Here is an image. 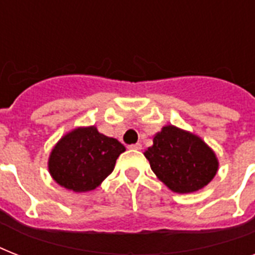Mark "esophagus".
Returning a JSON list of instances; mask_svg holds the SVG:
<instances>
[{"label":"esophagus","instance_id":"esophagus-1","mask_svg":"<svg viewBox=\"0 0 255 255\" xmlns=\"http://www.w3.org/2000/svg\"><path fill=\"white\" fill-rule=\"evenodd\" d=\"M129 149H136V151H140L141 149V144L140 143H136V144H132V145H129Z\"/></svg>","mask_w":255,"mask_h":255}]
</instances>
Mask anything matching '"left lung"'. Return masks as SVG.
<instances>
[{
    "label": "left lung",
    "instance_id": "obj_1",
    "mask_svg": "<svg viewBox=\"0 0 255 255\" xmlns=\"http://www.w3.org/2000/svg\"><path fill=\"white\" fill-rule=\"evenodd\" d=\"M144 156L160 181L176 193L201 189L213 180L218 169L213 149L197 135L174 126L161 128Z\"/></svg>",
    "mask_w": 255,
    "mask_h": 255
}]
</instances>
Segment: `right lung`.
<instances>
[{
    "label": "right lung",
    "instance_id": "1",
    "mask_svg": "<svg viewBox=\"0 0 255 255\" xmlns=\"http://www.w3.org/2000/svg\"><path fill=\"white\" fill-rule=\"evenodd\" d=\"M126 151L123 144L96 127H79L62 137L49 157V172L61 186L74 192L95 189Z\"/></svg>",
    "mask_w": 255,
    "mask_h": 255
}]
</instances>
